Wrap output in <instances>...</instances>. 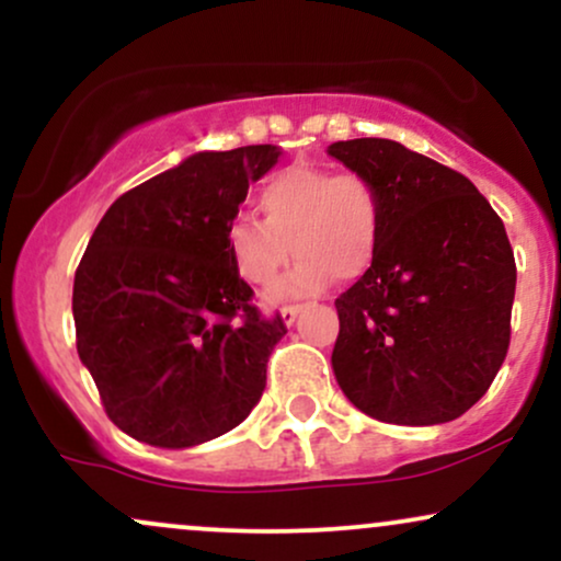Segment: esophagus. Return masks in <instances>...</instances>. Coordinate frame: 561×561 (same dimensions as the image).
<instances>
[{
	"label": "esophagus",
	"instance_id": "1",
	"mask_svg": "<svg viewBox=\"0 0 561 561\" xmlns=\"http://www.w3.org/2000/svg\"><path fill=\"white\" fill-rule=\"evenodd\" d=\"M302 311L300 302H295V306H285L282 308V319H285V324H295V319H298V313Z\"/></svg>",
	"mask_w": 561,
	"mask_h": 561
}]
</instances>
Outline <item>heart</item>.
I'll return each instance as SVG.
<instances>
[{"label": "heart", "mask_w": 561, "mask_h": 561, "mask_svg": "<svg viewBox=\"0 0 561 561\" xmlns=\"http://www.w3.org/2000/svg\"><path fill=\"white\" fill-rule=\"evenodd\" d=\"M263 216H237L227 227V250L237 274L268 287L298 255L272 300L321 293L334 279H358L375 266L382 237V197L362 173H334L295 163L274 173L259 192Z\"/></svg>", "instance_id": "obj_1"}]
</instances>
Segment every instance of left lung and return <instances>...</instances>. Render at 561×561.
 Instances as JSON below:
<instances>
[{"instance_id":"8db88e82","label":"left lung","mask_w":561,"mask_h":561,"mask_svg":"<svg viewBox=\"0 0 561 561\" xmlns=\"http://www.w3.org/2000/svg\"><path fill=\"white\" fill-rule=\"evenodd\" d=\"M327 152L382 197L375 266L334 300L337 385L371 420H456L491 388L512 337L517 266L504 221L467 176L401 141Z\"/></svg>"}]
</instances>
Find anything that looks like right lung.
Wrapping results in <instances>:
<instances>
[{
	"label": "right lung",
	"instance_id": "right-lung-1",
	"mask_svg": "<svg viewBox=\"0 0 561 561\" xmlns=\"http://www.w3.org/2000/svg\"><path fill=\"white\" fill-rule=\"evenodd\" d=\"M279 156L274 145L195 152L96 224L76 268V347L105 414L134 440L199 446L261 401L287 327L253 306L227 227Z\"/></svg>",
	"mask_w": 561,
	"mask_h": 561
}]
</instances>
